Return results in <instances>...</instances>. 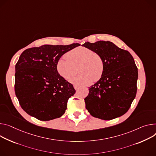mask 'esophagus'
Instances as JSON below:
<instances>
[{
  "label": "esophagus",
  "instance_id": "1",
  "mask_svg": "<svg viewBox=\"0 0 156 156\" xmlns=\"http://www.w3.org/2000/svg\"><path fill=\"white\" fill-rule=\"evenodd\" d=\"M79 88H80V87H79L78 86H77V85H74V88H75L76 90H77Z\"/></svg>",
  "mask_w": 156,
  "mask_h": 156
}]
</instances>
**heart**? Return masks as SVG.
Returning a JSON list of instances; mask_svg holds the SVG:
<instances>
[{
  "label": "heart",
  "instance_id": "heart-1",
  "mask_svg": "<svg viewBox=\"0 0 156 156\" xmlns=\"http://www.w3.org/2000/svg\"><path fill=\"white\" fill-rule=\"evenodd\" d=\"M66 58L58 60L56 65L59 75L68 80L75 73L74 66L79 64L78 75L70 80L76 85H87L93 81L100 80L104 72V62L101 56L89 48L76 47L65 54Z\"/></svg>",
  "mask_w": 156,
  "mask_h": 156
}]
</instances>
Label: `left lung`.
I'll return each mask as SVG.
<instances>
[{
	"mask_svg": "<svg viewBox=\"0 0 156 156\" xmlns=\"http://www.w3.org/2000/svg\"><path fill=\"white\" fill-rule=\"evenodd\" d=\"M100 54L104 62L101 79L89 88L84 98L93 117L111 120L129 110L137 92V68L131 53L109 41H87L82 45Z\"/></svg>",
	"mask_w": 156,
	"mask_h": 156,
	"instance_id": "obj_1",
	"label": "left lung"
}]
</instances>
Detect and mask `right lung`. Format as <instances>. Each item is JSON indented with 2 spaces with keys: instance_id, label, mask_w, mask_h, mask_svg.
<instances>
[{
  "instance_id": "1",
  "label": "right lung",
  "mask_w": 156,
  "mask_h": 156,
  "mask_svg": "<svg viewBox=\"0 0 156 156\" xmlns=\"http://www.w3.org/2000/svg\"><path fill=\"white\" fill-rule=\"evenodd\" d=\"M80 45H44L22 52L16 65L14 87L19 104L28 115L49 121L65 112L68 99L76 91L59 75L56 65L63 54Z\"/></svg>"
}]
</instances>
